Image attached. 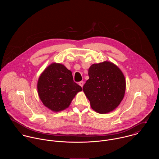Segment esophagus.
<instances>
[{"label": "esophagus", "mask_w": 159, "mask_h": 159, "mask_svg": "<svg viewBox=\"0 0 159 159\" xmlns=\"http://www.w3.org/2000/svg\"><path fill=\"white\" fill-rule=\"evenodd\" d=\"M79 85L82 87H83V85H84V82H83V81L80 82H79Z\"/></svg>", "instance_id": "1"}]
</instances>
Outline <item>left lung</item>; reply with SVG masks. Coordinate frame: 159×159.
<instances>
[{
    "instance_id": "8db88e82",
    "label": "left lung",
    "mask_w": 159,
    "mask_h": 159,
    "mask_svg": "<svg viewBox=\"0 0 159 159\" xmlns=\"http://www.w3.org/2000/svg\"><path fill=\"white\" fill-rule=\"evenodd\" d=\"M89 79L83 87L90 106L100 114L115 110L122 101L126 80L120 68L109 61L94 63L89 69Z\"/></svg>"
}]
</instances>
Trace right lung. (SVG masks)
Segmentation results:
<instances>
[{"label": "right lung", "mask_w": 159, "mask_h": 159, "mask_svg": "<svg viewBox=\"0 0 159 159\" xmlns=\"http://www.w3.org/2000/svg\"><path fill=\"white\" fill-rule=\"evenodd\" d=\"M37 89L43 105L53 112L69 107L82 88L74 82L72 73L61 63H52L40 75Z\"/></svg>", "instance_id": "1"}]
</instances>
